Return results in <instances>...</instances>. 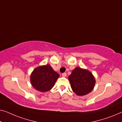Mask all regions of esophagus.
Returning a JSON list of instances; mask_svg holds the SVG:
<instances>
[{"instance_id":"obj_1","label":"esophagus","mask_w":122,"mask_h":122,"mask_svg":"<svg viewBox=\"0 0 122 122\" xmlns=\"http://www.w3.org/2000/svg\"><path fill=\"white\" fill-rule=\"evenodd\" d=\"M66 76H67V74H66V73H65V72L63 73L62 74V76L63 77H66Z\"/></svg>"}]
</instances>
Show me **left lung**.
Returning a JSON list of instances; mask_svg holds the SVG:
<instances>
[{
	"label": "left lung",
	"mask_w": 122,
	"mask_h": 122,
	"mask_svg": "<svg viewBox=\"0 0 122 122\" xmlns=\"http://www.w3.org/2000/svg\"><path fill=\"white\" fill-rule=\"evenodd\" d=\"M72 90L77 95L84 96L93 90L96 83L93 75L90 71L76 67L68 76Z\"/></svg>",
	"instance_id": "8db88e82"
}]
</instances>
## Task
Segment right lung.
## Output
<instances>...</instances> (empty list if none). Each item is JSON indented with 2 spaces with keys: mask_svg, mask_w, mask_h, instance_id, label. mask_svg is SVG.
I'll return each mask as SVG.
<instances>
[{
  "mask_svg": "<svg viewBox=\"0 0 122 122\" xmlns=\"http://www.w3.org/2000/svg\"><path fill=\"white\" fill-rule=\"evenodd\" d=\"M59 75L54 71L50 65L35 68L30 76L32 87L41 92H47L54 87Z\"/></svg>",
  "mask_w": 122,
  "mask_h": 122,
  "instance_id": "obj_1",
  "label": "right lung"
}]
</instances>
